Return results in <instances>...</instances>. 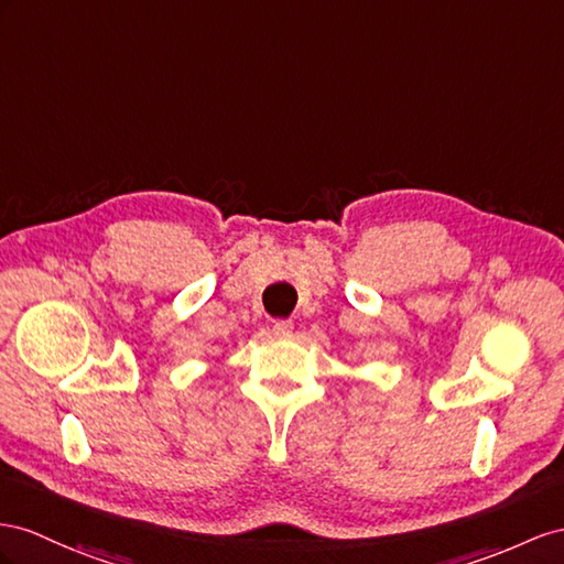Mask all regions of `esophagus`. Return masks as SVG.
I'll list each match as a JSON object with an SVG mask.
<instances>
[{"mask_svg":"<svg viewBox=\"0 0 564 564\" xmlns=\"http://www.w3.org/2000/svg\"><path fill=\"white\" fill-rule=\"evenodd\" d=\"M273 336H276V338H291L293 336V324L291 322H276V324H273Z\"/></svg>","mask_w":564,"mask_h":564,"instance_id":"1","label":"esophagus"}]
</instances>
